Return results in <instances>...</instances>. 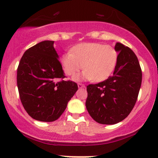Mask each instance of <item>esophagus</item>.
Listing matches in <instances>:
<instances>
[{
  "label": "esophagus",
  "mask_w": 158,
  "mask_h": 158,
  "mask_svg": "<svg viewBox=\"0 0 158 158\" xmlns=\"http://www.w3.org/2000/svg\"><path fill=\"white\" fill-rule=\"evenodd\" d=\"M78 87H79V88H85V86L84 84H82V83H78Z\"/></svg>",
  "instance_id": "obj_1"
}]
</instances>
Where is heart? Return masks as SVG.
<instances>
[{
  "label": "heart",
  "instance_id": "obj_1",
  "mask_svg": "<svg viewBox=\"0 0 158 158\" xmlns=\"http://www.w3.org/2000/svg\"><path fill=\"white\" fill-rule=\"evenodd\" d=\"M118 59L115 47L100 43H82L76 45L71 52L61 57V64L67 75L74 76L81 69V74L76 76V81H104L113 73Z\"/></svg>",
  "mask_w": 158,
  "mask_h": 158
}]
</instances>
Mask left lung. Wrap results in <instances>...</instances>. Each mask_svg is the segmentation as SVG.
<instances>
[{"instance_id":"1","label":"left lung","mask_w":158,"mask_h":158,"mask_svg":"<svg viewBox=\"0 0 158 158\" xmlns=\"http://www.w3.org/2000/svg\"><path fill=\"white\" fill-rule=\"evenodd\" d=\"M118 59L113 75L103 82L87 86L86 109L102 124L124 120L136 104L142 83V70L136 55L127 46L116 43Z\"/></svg>"}]
</instances>
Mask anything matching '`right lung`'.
Instances as JSON below:
<instances>
[{"label": "right lung", "instance_id": "obj_1", "mask_svg": "<svg viewBox=\"0 0 158 158\" xmlns=\"http://www.w3.org/2000/svg\"><path fill=\"white\" fill-rule=\"evenodd\" d=\"M45 40L26 50L17 69V86L26 112L37 121L51 122L64 112L78 85L60 80L64 73L53 46Z\"/></svg>", "mask_w": 158, "mask_h": 158}]
</instances>
